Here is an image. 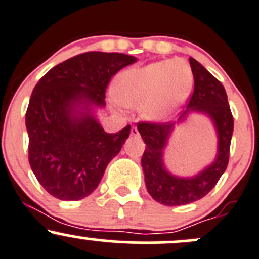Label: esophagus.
I'll return each mask as SVG.
<instances>
[{"mask_svg":"<svg viewBox=\"0 0 259 259\" xmlns=\"http://www.w3.org/2000/svg\"><path fill=\"white\" fill-rule=\"evenodd\" d=\"M131 136H133V137H138V136H140L137 127H132V128H131Z\"/></svg>","mask_w":259,"mask_h":259,"instance_id":"1","label":"esophagus"}]
</instances>
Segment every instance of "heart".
Here are the masks:
<instances>
[{"instance_id":"b5f03b06","label":"heart","mask_w":259,"mask_h":259,"mask_svg":"<svg viewBox=\"0 0 259 259\" xmlns=\"http://www.w3.org/2000/svg\"><path fill=\"white\" fill-rule=\"evenodd\" d=\"M192 87L191 67L177 58L122 72L114 83V96L123 106L141 107L147 121H163L187 101Z\"/></svg>"}]
</instances>
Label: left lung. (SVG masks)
Returning a JSON list of instances; mask_svg holds the SVG:
<instances>
[{"instance_id": "1", "label": "left lung", "mask_w": 259, "mask_h": 259, "mask_svg": "<svg viewBox=\"0 0 259 259\" xmlns=\"http://www.w3.org/2000/svg\"><path fill=\"white\" fill-rule=\"evenodd\" d=\"M194 78V90L188 101L187 110L177 122H182L192 112L208 116L214 124L218 137L217 157L198 175L183 178L170 175L163 163L166 147L175 122H138L137 130L146 143L142 169L148 193L154 201L164 206H182L203 198L217 185L227 168L229 159L233 116L229 108L225 87L198 61L189 58Z\"/></svg>"}]
</instances>
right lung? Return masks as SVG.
Here are the masks:
<instances>
[{"instance_id":"obj_1","label":"right lung","mask_w":259,"mask_h":259,"mask_svg":"<svg viewBox=\"0 0 259 259\" xmlns=\"http://www.w3.org/2000/svg\"><path fill=\"white\" fill-rule=\"evenodd\" d=\"M136 61L123 53H81L51 68L34 86L26 112L28 161L51 196H90L121 151L131 126L105 132L92 107H105L111 77Z\"/></svg>"}]
</instances>
